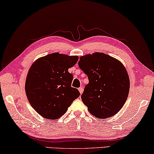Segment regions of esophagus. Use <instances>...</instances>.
I'll return each instance as SVG.
<instances>
[{
    "label": "esophagus",
    "mask_w": 154,
    "mask_h": 154,
    "mask_svg": "<svg viewBox=\"0 0 154 154\" xmlns=\"http://www.w3.org/2000/svg\"><path fill=\"white\" fill-rule=\"evenodd\" d=\"M78 90H79L80 94H82V92H83V88L82 87H80V88H78Z\"/></svg>",
    "instance_id": "obj_1"
}]
</instances>
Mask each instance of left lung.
Segmentation results:
<instances>
[{"mask_svg":"<svg viewBox=\"0 0 154 154\" xmlns=\"http://www.w3.org/2000/svg\"><path fill=\"white\" fill-rule=\"evenodd\" d=\"M78 64L88 77L81 98L90 113L103 119L115 115L130 91L125 66L115 58L98 52L80 57Z\"/></svg>","mask_w":154,"mask_h":154,"instance_id":"obj_1","label":"left lung"}]
</instances>
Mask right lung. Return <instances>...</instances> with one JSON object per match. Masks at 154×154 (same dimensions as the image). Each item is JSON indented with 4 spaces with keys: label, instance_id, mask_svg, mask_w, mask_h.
Returning <instances> with one entry per match:
<instances>
[{
    "label": "right lung",
    "instance_id": "1",
    "mask_svg": "<svg viewBox=\"0 0 154 154\" xmlns=\"http://www.w3.org/2000/svg\"><path fill=\"white\" fill-rule=\"evenodd\" d=\"M78 59L77 56L54 53L39 58L29 68L25 83L26 97L44 118H60L79 97V90L71 87L73 76L68 72Z\"/></svg>",
    "mask_w": 154,
    "mask_h": 154
}]
</instances>
